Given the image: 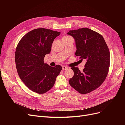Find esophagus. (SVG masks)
Returning a JSON list of instances; mask_svg holds the SVG:
<instances>
[{"instance_id": "1", "label": "esophagus", "mask_w": 125, "mask_h": 125, "mask_svg": "<svg viewBox=\"0 0 125 125\" xmlns=\"http://www.w3.org/2000/svg\"><path fill=\"white\" fill-rule=\"evenodd\" d=\"M62 69L63 70H67V69H68V67H67V66H62Z\"/></svg>"}]
</instances>
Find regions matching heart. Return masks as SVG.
Returning a JSON list of instances; mask_svg holds the SVG:
<instances>
[{
	"label": "heart",
	"instance_id": "obj_1",
	"mask_svg": "<svg viewBox=\"0 0 125 125\" xmlns=\"http://www.w3.org/2000/svg\"><path fill=\"white\" fill-rule=\"evenodd\" d=\"M70 37H71L70 36H68V35H65V36H64L62 37V39H68V38H70Z\"/></svg>",
	"mask_w": 125,
	"mask_h": 125
}]
</instances>
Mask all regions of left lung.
Instances as JSON below:
<instances>
[{"label": "left lung", "instance_id": "1", "mask_svg": "<svg viewBox=\"0 0 125 125\" xmlns=\"http://www.w3.org/2000/svg\"><path fill=\"white\" fill-rule=\"evenodd\" d=\"M68 34L75 40V56L80 60H86L82 71L78 67H71L74 72L69 84L82 94L97 89L103 83L108 73L110 53L107 45L100 34L88 28L69 31Z\"/></svg>", "mask_w": 125, "mask_h": 125}]
</instances>
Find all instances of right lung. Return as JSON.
<instances>
[{
  "label": "right lung",
  "mask_w": 125,
  "mask_h": 125,
  "mask_svg": "<svg viewBox=\"0 0 125 125\" xmlns=\"http://www.w3.org/2000/svg\"><path fill=\"white\" fill-rule=\"evenodd\" d=\"M60 34L45 28L33 30L18 43L15 52L17 70L21 80L34 92L44 94L53 87L62 70L60 65L44 63L45 55L50 53L52 43Z\"/></svg>",
  "instance_id": "right-lung-1"
}]
</instances>
